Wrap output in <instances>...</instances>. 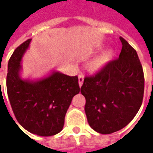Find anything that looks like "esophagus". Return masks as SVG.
I'll return each instance as SVG.
<instances>
[{
	"instance_id": "1",
	"label": "esophagus",
	"mask_w": 153,
	"mask_h": 153,
	"mask_svg": "<svg viewBox=\"0 0 153 153\" xmlns=\"http://www.w3.org/2000/svg\"><path fill=\"white\" fill-rule=\"evenodd\" d=\"M83 79H84V78H83V74H79V87H81L83 85Z\"/></svg>"
}]
</instances>
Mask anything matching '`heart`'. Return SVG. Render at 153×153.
<instances>
[{
    "instance_id": "heart-1",
    "label": "heart",
    "mask_w": 153,
    "mask_h": 153,
    "mask_svg": "<svg viewBox=\"0 0 153 153\" xmlns=\"http://www.w3.org/2000/svg\"><path fill=\"white\" fill-rule=\"evenodd\" d=\"M101 47L102 45L96 46L97 49H99ZM113 56H114V51L112 49H107L99 54L97 56L94 57L92 60H90L88 64L87 68L91 73L100 72L111 61Z\"/></svg>"
}]
</instances>
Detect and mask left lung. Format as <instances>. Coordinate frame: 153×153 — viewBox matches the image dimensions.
I'll return each mask as SVG.
<instances>
[{
	"label": "left lung",
	"mask_w": 153,
	"mask_h": 153,
	"mask_svg": "<svg viewBox=\"0 0 153 153\" xmlns=\"http://www.w3.org/2000/svg\"><path fill=\"white\" fill-rule=\"evenodd\" d=\"M121 52L94 76L86 77L81 87L90 127L102 134L121 129L140 108L144 76L136 51L123 38Z\"/></svg>",
	"instance_id": "1"
}]
</instances>
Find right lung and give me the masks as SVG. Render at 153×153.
<instances>
[{"mask_svg":"<svg viewBox=\"0 0 153 153\" xmlns=\"http://www.w3.org/2000/svg\"><path fill=\"white\" fill-rule=\"evenodd\" d=\"M31 40L17 47L10 58L6 77L8 97L22 127L38 136H52L63 128L72 98L79 93V79L56 70L38 79H23L22 58Z\"/></svg>","mask_w":153,"mask_h":153,"instance_id":"obj_1","label":"right lung"}]
</instances>
